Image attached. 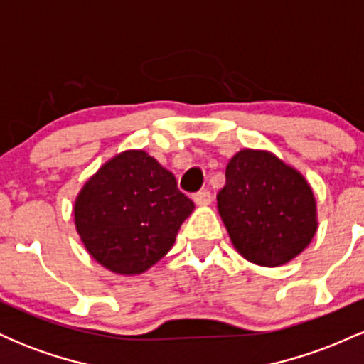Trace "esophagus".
I'll list each match as a JSON object with an SVG mask.
<instances>
[{
    "label": "esophagus",
    "instance_id": "obj_1",
    "mask_svg": "<svg viewBox=\"0 0 364 364\" xmlns=\"http://www.w3.org/2000/svg\"><path fill=\"white\" fill-rule=\"evenodd\" d=\"M193 202L196 205H210L212 202V195L208 190H202V191H196L193 195Z\"/></svg>",
    "mask_w": 364,
    "mask_h": 364
}]
</instances>
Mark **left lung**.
Returning <instances> with one entry per match:
<instances>
[{"label": "left lung", "instance_id": "1", "mask_svg": "<svg viewBox=\"0 0 364 364\" xmlns=\"http://www.w3.org/2000/svg\"><path fill=\"white\" fill-rule=\"evenodd\" d=\"M217 207L235 248L263 267L298 257L318 225L306 179L265 150H240L229 161Z\"/></svg>", "mask_w": 364, "mask_h": 364}]
</instances>
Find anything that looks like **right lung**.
I'll use <instances>...</instances> for the list:
<instances>
[{
    "label": "right lung",
    "mask_w": 364,
    "mask_h": 364,
    "mask_svg": "<svg viewBox=\"0 0 364 364\" xmlns=\"http://www.w3.org/2000/svg\"><path fill=\"white\" fill-rule=\"evenodd\" d=\"M193 208L171 171L144 150H127L83 185L75 225L94 260L111 272L135 275L169 252Z\"/></svg>",
    "instance_id": "add662e5"
}]
</instances>
